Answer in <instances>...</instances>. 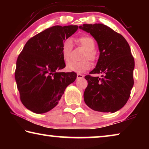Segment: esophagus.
Masks as SVG:
<instances>
[{"label": "esophagus", "instance_id": "esophagus-1", "mask_svg": "<svg viewBox=\"0 0 149 149\" xmlns=\"http://www.w3.org/2000/svg\"><path fill=\"white\" fill-rule=\"evenodd\" d=\"M84 77V75H82V74H77V79H83V78Z\"/></svg>", "mask_w": 149, "mask_h": 149}]
</instances>
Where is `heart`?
I'll return each instance as SVG.
<instances>
[{
  "instance_id": "b5f03b06",
  "label": "heart",
  "mask_w": 149,
  "mask_h": 149,
  "mask_svg": "<svg viewBox=\"0 0 149 149\" xmlns=\"http://www.w3.org/2000/svg\"><path fill=\"white\" fill-rule=\"evenodd\" d=\"M77 42L85 50L84 59L88 58L91 61H94L96 58V53L94 51L95 49V42L94 39L89 36H83L77 39ZM72 47V42L70 39H67L63 42L61 47V52L62 58L64 61L66 62L69 60ZM90 66V63L87 60L79 62H70L66 65V70L69 72L83 73L89 70Z\"/></svg>"
}]
</instances>
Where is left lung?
Returning <instances> with one entry per match:
<instances>
[{
	"instance_id": "1",
	"label": "left lung",
	"mask_w": 149,
	"mask_h": 149,
	"mask_svg": "<svg viewBox=\"0 0 149 149\" xmlns=\"http://www.w3.org/2000/svg\"><path fill=\"white\" fill-rule=\"evenodd\" d=\"M79 28L89 33L97 42L100 52L89 74H101L102 78L88 75L84 101L95 111L114 113L129 99L133 81L135 61L130 47L122 35L102 24H84Z\"/></svg>"
}]
</instances>
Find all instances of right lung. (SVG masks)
Here are the masks:
<instances>
[{
  "instance_id": "1",
  "label": "right lung",
  "mask_w": 149,
  "mask_h": 149,
  "mask_svg": "<svg viewBox=\"0 0 149 149\" xmlns=\"http://www.w3.org/2000/svg\"><path fill=\"white\" fill-rule=\"evenodd\" d=\"M77 26H56L45 29L25 45L15 72L20 100L36 114H43L58 104L64 91L77 77L75 72H60L65 66L61 47Z\"/></svg>"
}]
</instances>
